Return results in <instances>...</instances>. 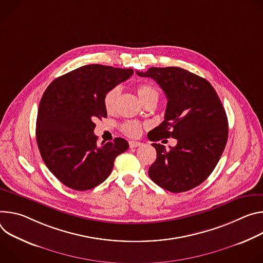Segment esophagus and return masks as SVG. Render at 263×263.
<instances>
[{"mask_svg":"<svg viewBox=\"0 0 263 263\" xmlns=\"http://www.w3.org/2000/svg\"><path fill=\"white\" fill-rule=\"evenodd\" d=\"M141 142H138V141H129V147L130 148H135V147H139L141 146Z\"/></svg>","mask_w":263,"mask_h":263,"instance_id":"esophagus-1","label":"esophagus"}]
</instances>
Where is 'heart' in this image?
I'll list each match as a JSON object with an SVG mask.
<instances>
[{"instance_id":"1","label":"heart","mask_w":263,"mask_h":263,"mask_svg":"<svg viewBox=\"0 0 263 263\" xmlns=\"http://www.w3.org/2000/svg\"><path fill=\"white\" fill-rule=\"evenodd\" d=\"M137 93L139 98L143 103H146L148 101H158L159 99V91L157 87L148 83H142L138 85ZM121 94V87L119 85H115L105 93L103 98L104 107L107 111L111 112L115 110L118 102L119 96ZM141 124L137 121H128L122 125V132L129 136V137H138L141 134Z\"/></svg>"}]
</instances>
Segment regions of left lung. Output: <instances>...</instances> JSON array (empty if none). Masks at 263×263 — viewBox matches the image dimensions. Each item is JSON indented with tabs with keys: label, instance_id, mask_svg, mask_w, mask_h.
I'll return each instance as SVG.
<instances>
[{
	"label": "left lung",
	"instance_id": "obj_1",
	"mask_svg": "<svg viewBox=\"0 0 263 263\" xmlns=\"http://www.w3.org/2000/svg\"><path fill=\"white\" fill-rule=\"evenodd\" d=\"M137 74L156 80L168 100L164 121L148 133V139L178 141L169 149L152 144L157 159L149 177L170 192L188 191L210 176L223 153L229 132L226 110L211 83L187 70L149 68Z\"/></svg>",
	"mask_w": 263,
	"mask_h": 263
}]
</instances>
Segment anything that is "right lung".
Segmentation results:
<instances>
[{
  "instance_id": "add662e5",
  "label": "right lung",
  "mask_w": 263,
  "mask_h": 263,
  "mask_svg": "<svg viewBox=\"0 0 263 263\" xmlns=\"http://www.w3.org/2000/svg\"><path fill=\"white\" fill-rule=\"evenodd\" d=\"M133 69L86 65L53 80L40 102L36 142L48 167L67 187L85 191L109 176L115 159L128 149L122 138L97 144V119L106 118L103 98Z\"/></svg>"
}]
</instances>
